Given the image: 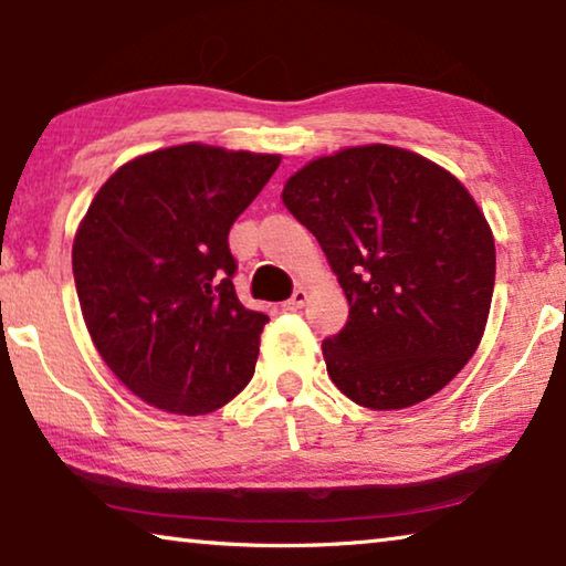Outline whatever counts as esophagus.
I'll return each mask as SVG.
<instances>
[{"label":"esophagus","instance_id":"34e87169","mask_svg":"<svg viewBox=\"0 0 566 566\" xmlns=\"http://www.w3.org/2000/svg\"><path fill=\"white\" fill-rule=\"evenodd\" d=\"M305 302H307V292L305 290H294L292 292V297L284 302V310H290V313H294V310H302L305 307Z\"/></svg>","mask_w":566,"mask_h":566}]
</instances>
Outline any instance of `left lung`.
<instances>
[{
    "label": "left lung",
    "mask_w": 566,
    "mask_h": 566,
    "mask_svg": "<svg viewBox=\"0 0 566 566\" xmlns=\"http://www.w3.org/2000/svg\"><path fill=\"white\" fill-rule=\"evenodd\" d=\"M282 202L348 300L346 325L323 340L333 385L371 410L449 385L480 346L495 286L492 230L461 181L377 143L310 161Z\"/></svg>",
    "instance_id": "8db88e82"
}]
</instances>
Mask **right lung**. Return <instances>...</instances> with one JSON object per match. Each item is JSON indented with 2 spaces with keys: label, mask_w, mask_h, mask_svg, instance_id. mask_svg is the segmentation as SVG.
<instances>
[{
  "label": "right lung",
  "mask_w": 566,
  "mask_h": 566,
  "mask_svg": "<svg viewBox=\"0 0 566 566\" xmlns=\"http://www.w3.org/2000/svg\"><path fill=\"white\" fill-rule=\"evenodd\" d=\"M282 158L174 146L109 177L74 241L78 305L97 352L154 408L205 416L256 369L264 313L243 307L228 233Z\"/></svg>",
  "instance_id": "1"
}]
</instances>
